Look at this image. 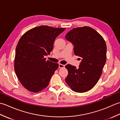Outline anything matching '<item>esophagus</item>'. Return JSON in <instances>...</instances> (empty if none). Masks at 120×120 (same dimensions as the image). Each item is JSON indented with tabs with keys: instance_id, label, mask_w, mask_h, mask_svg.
Wrapping results in <instances>:
<instances>
[{
	"instance_id": "1",
	"label": "esophagus",
	"mask_w": 120,
	"mask_h": 120,
	"mask_svg": "<svg viewBox=\"0 0 120 120\" xmlns=\"http://www.w3.org/2000/svg\"><path fill=\"white\" fill-rule=\"evenodd\" d=\"M64 67H65L64 65L62 64H59V68H64Z\"/></svg>"
}]
</instances>
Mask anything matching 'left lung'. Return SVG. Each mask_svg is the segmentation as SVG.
<instances>
[{"instance_id": "left-lung-1", "label": "left lung", "mask_w": 120, "mask_h": 120, "mask_svg": "<svg viewBox=\"0 0 120 120\" xmlns=\"http://www.w3.org/2000/svg\"><path fill=\"white\" fill-rule=\"evenodd\" d=\"M65 38L72 43L75 55L81 60L78 68L71 64L65 65L68 72L66 82L76 92L88 91L98 82L105 64V40L94 29L86 26L72 29Z\"/></svg>"}]
</instances>
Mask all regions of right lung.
<instances>
[{
  "instance_id": "obj_1",
  "label": "right lung",
  "mask_w": 120,
  "mask_h": 120,
  "mask_svg": "<svg viewBox=\"0 0 120 120\" xmlns=\"http://www.w3.org/2000/svg\"><path fill=\"white\" fill-rule=\"evenodd\" d=\"M65 29L40 26L28 30L21 38L15 50L14 69L27 90L38 92L49 84L59 64L44 57L50 55L56 38Z\"/></svg>"
}]
</instances>
